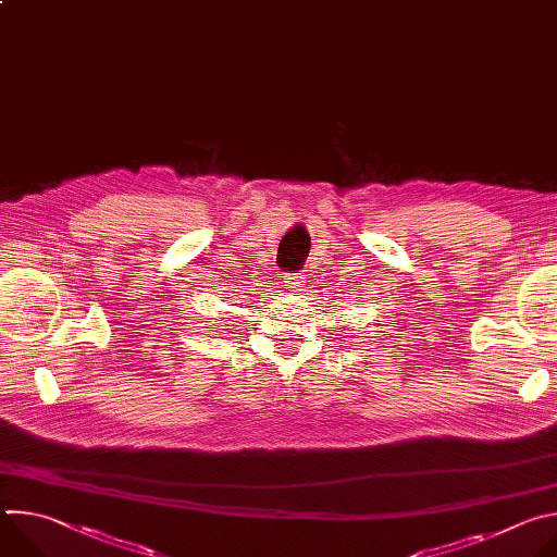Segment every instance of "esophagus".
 Masks as SVG:
<instances>
[{"instance_id":"esophagus-1","label":"esophagus","mask_w":557,"mask_h":557,"mask_svg":"<svg viewBox=\"0 0 557 557\" xmlns=\"http://www.w3.org/2000/svg\"><path fill=\"white\" fill-rule=\"evenodd\" d=\"M286 288H290L293 293H304V290L308 288V280H306V275H301V273H297V275H288V277H286Z\"/></svg>"}]
</instances>
